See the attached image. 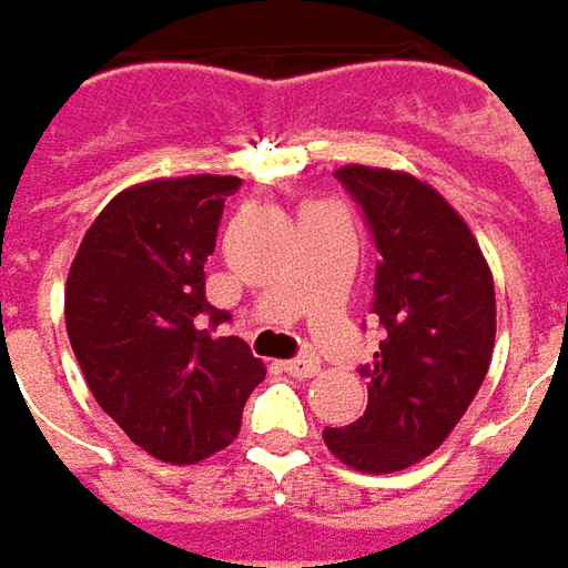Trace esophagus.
I'll use <instances>...</instances> for the list:
<instances>
[{
    "instance_id": "esophagus-1",
    "label": "esophagus",
    "mask_w": 568,
    "mask_h": 568,
    "mask_svg": "<svg viewBox=\"0 0 568 568\" xmlns=\"http://www.w3.org/2000/svg\"><path fill=\"white\" fill-rule=\"evenodd\" d=\"M285 374H292V377H314L317 371H321V362L314 358V355H302V358H288V362H280Z\"/></svg>"
}]
</instances>
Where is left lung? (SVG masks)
<instances>
[{
  "label": "left lung",
  "mask_w": 568,
  "mask_h": 568,
  "mask_svg": "<svg viewBox=\"0 0 568 568\" xmlns=\"http://www.w3.org/2000/svg\"><path fill=\"white\" fill-rule=\"evenodd\" d=\"M377 245L371 311L386 339L364 364L367 408L323 443L364 475L415 465L453 434L487 377L497 339L494 273L478 239L437 187L399 169L336 172Z\"/></svg>",
  "instance_id": "1"
}]
</instances>
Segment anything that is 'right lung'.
I'll return each mask as SVG.
<instances>
[{
    "instance_id": "obj_1",
    "label": "right lung",
    "mask_w": 568,
    "mask_h": 568,
    "mask_svg": "<svg viewBox=\"0 0 568 568\" xmlns=\"http://www.w3.org/2000/svg\"><path fill=\"white\" fill-rule=\"evenodd\" d=\"M235 175L153 179L90 223L65 283V326L93 399L153 459L194 465L239 437L266 377L239 336H210L229 314L206 302Z\"/></svg>"
}]
</instances>
